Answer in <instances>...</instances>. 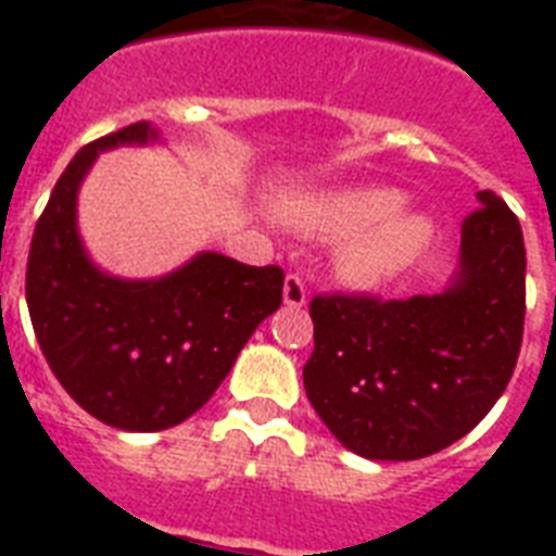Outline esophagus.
<instances>
[{
	"label": "esophagus",
	"mask_w": 556,
	"mask_h": 556,
	"mask_svg": "<svg viewBox=\"0 0 556 556\" xmlns=\"http://www.w3.org/2000/svg\"><path fill=\"white\" fill-rule=\"evenodd\" d=\"M282 296H286V305H291V308H303L305 300H308L305 279L300 274H288L286 286H282Z\"/></svg>",
	"instance_id": "obj_1"
}]
</instances>
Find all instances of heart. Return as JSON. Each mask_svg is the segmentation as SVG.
I'll list each match as a JSON object with an SVG mask.
<instances>
[{
  "instance_id": "heart-1",
  "label": "heart",
  "mask_w": 556,
  "mask_h": 556,
  "mask_svg": "<svg viewBox=\"0 0 556 556\" xmlns=\"http://www.w3.org/2000/svg\"><path fill=\"white\" fill-rule=\"evenodd\" d=\"M392 187H340L291 204V225L314 236H349L340 251L343 277L378 286L406 270L430 244L432 222L418 210H397Z\"/></svg>"
}]
</instances>
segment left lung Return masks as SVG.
Masks as SVG:
<instances>
[{
	"mask_svg": "<svg viewBox=\"0 0 556 556\" xmlns=\"http://www.w3.org/2000/svg\"><path fill=\"white\" fill-rule=\"evenodd\" d=\"M462 222L458 279L444 294H317L303 366L314 413L352 453L409 462L450 447L505 392L526 326V242L491 190Z\"/></svg>",
	"mask_w": 556,
	"mask_h": 556,
	"instance_id": "8db88e82",
	"label": "left lung"
}]
</instances>
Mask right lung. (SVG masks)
Here are the masks:
<instances>
[{
	"mask_svg": "<svg viewBox=\"0 0 556 556\" xmlns=\"http://www.w3.org/2000/svg\"><path fill=\"white\" fill-rule=\"evenodd\" d=\"M150 138V124H132L74 155L34 227L25 270L34 334L56 380L98 421L132 432L176 427L207 404L286 282L279 265L222 253L150 282L91 265L74 225L77 187L100 150Z\"/></svg>",
	"mask_w": 556,
	"mask_h": 556,
	"instance_id": "1",
	"label": "right lung"
}]
</instances>
